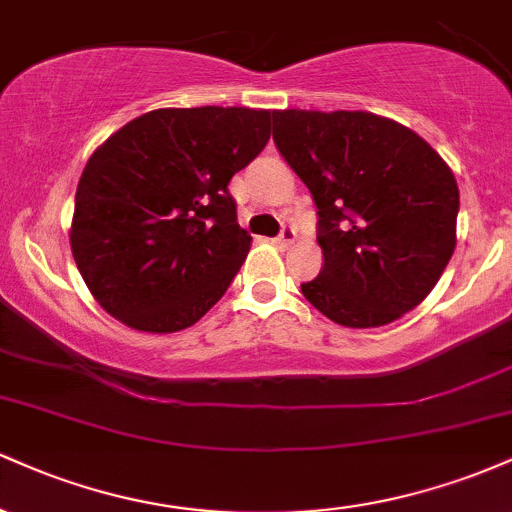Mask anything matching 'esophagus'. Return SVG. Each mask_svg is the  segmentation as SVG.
<instances>
[{
  "label": "esophagus",
  "instance_id": "34e87169",
  "mask_svg": "<svg viewBox=\"0 0 512 512\" xmlns=\"http://www.w3.org/2000/svg\"><path fill=\"white\" fill-rule=\"evenodd\" d=\"M293 240H296V231H293L291 226H284L279 238H274V245L276 248H289V245H293Z\"/></svg>",
  "mask_w": 512,
  "mask_h": 512
}]
</instances>
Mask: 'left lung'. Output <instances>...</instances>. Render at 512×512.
<instances>
[{"label": "left lung", "mask_w": 512, "mask_h": 512, "mask_svg": "<svg viewBox=\"0 0 512 512\" xmlns=\"http://www.w3.org/2000/svg\"><path fill=\"white\" fill-rule=\"evenodd\" d=\"M274 144L315 199L325 267L301 284L332 322L390 325L448 267L460 190L426 139L366 110H276Z\"/></svg>", "instance_id": "1"}]
</instances>
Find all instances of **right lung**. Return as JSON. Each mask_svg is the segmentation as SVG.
Returning <instances> with one entry per match:
<instances>
[{
	"mask_svg": "<svg viewBox=\"0 0 512 512\" xmlns=\"http://www.w3.org/2000/svg\"><path fill=\"white\" fill-rule=\"evenodd\" d=\"M274 110L158 108L110 134L76 187L69 243L91 296L149 334L192 327L252 238L228 182L264 149Z\"/></svg>",
	"mask_w": 512,
	"mask_h": 512,
	"instance_id": "right-lung-1",
	"label": "right lung"
}]
</instances>
